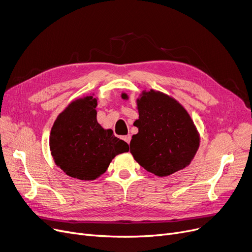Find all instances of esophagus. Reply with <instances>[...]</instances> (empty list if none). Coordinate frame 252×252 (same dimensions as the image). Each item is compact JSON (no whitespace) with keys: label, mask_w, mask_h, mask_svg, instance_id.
<instances>
[{"label":"esophagus","mask_w":252,"mask_h":252,"mask_svg":"<svg viewBox=\"0 0 252 252\" xmlns=\"http://www.w3.org/2000/svg\"><path fill=\"white\" fill-rule=\"evenodd\" d=\"M130 139H131V137H130V135H126V136H124L123 137V140H125L127 144H129V142H130Z\"/></svg>","instance_id":"obj_1"}]
</instances>
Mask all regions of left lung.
I'll list each match as a JSON object with an SVG mask.
<instances>
[{
	"mask_svg": "<svg viewBox=\"0 0 252 252\" xmlns=\"http://www.w3.org/2000/svg\"><path fill=\"white\" fill-rule=\"evenodd\" d=\"M122 98L128 99L126 93ZM138 134L129 147L134 159L149 173L167 177L187 167L200 145L199 131L184 106L162 92L143 91L137 99Z\"/></svg>",
	"mask_w": 252,
	"mask_h": 252,
	"instance_id": "8db88e82",
	"label": "left lung"
}]
</instances>
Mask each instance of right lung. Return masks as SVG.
Here are the masks:
<instances>
[{"mask_svg":"<svg viewBox=\"0 0 252 252\" xmlns=\"http://www.w3.org/2000/svg\"><path fill=\"white\" fill-rule=\"evenodd\" d=\"M94 94L71 101L56 118L50 133V151L56 165L78 180H96L113 158L128 151L125 141L97 122Z\"/></svg>","mask_w":252,"mask_h":252,"instance_id":"1","label":"right lung"}]
</instances>
